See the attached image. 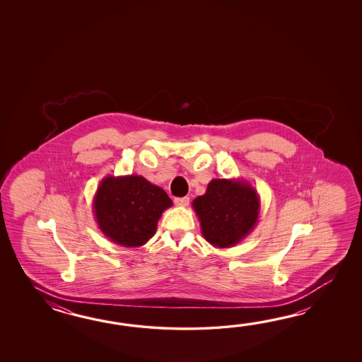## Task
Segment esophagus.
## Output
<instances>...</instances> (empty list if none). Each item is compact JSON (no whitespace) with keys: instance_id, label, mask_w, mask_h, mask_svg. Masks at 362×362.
Masks as SVG:
<instances>
[{"instance_id":"34e87169","label":"esophagus","mask_w":362,"mask_h":362,"mask_svg":"<svg viewBox=\"0 0 362 362\" xmlns=\"http://www.w3.org/2000/svg\"><path fill=\"white\" fill-rule=\"evenodd\" d=\"M190 203V198L189 197H184V198H175V204L178 207H187Z\"/></svg>"}]
</instances>
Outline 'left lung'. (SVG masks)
<instances>
[{
	"mask_svg": "<svg viewBox=\"0 0 362 362\" xmlns=\"http://www.w3.org/2000/svg\"><path fill=\"white\" fill-rule=\"evenodd\" d=\"M202 235L209 245L229 248L254 230L260 215V197L242 178H215L206 194L192 200Z\"/></svg>",
	"mask_w": 362,
	"mask_h": 362,
	"instance_id": "1",
	"label": "left lung"
}]
</instances>
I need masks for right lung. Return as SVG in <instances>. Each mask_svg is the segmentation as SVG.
Returning <instances> with one entry per match:
<instances>
[{
  "label": "right lung",
  "mask_w": 362,
  "mask_h": 362,
  "mask_svg": "<svg viewBox=\"0 0 362 362\" xmlns=\"http://www.w3.org/2000/svg\"><path fill=\"white\" fill-rule=\"evenodd\" d=\"M100 230L116 245L139 247L154 237L158 221L172 200L162 187L137 175L107 176L93 198Z\"/></svg>",
  "instance_id": "1"
}]
</instances>
